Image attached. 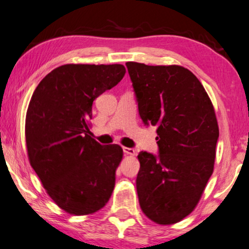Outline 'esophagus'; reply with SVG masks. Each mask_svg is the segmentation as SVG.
Instances as JSON below:
<instances>
[{
  "label": "esophagus",
  "mask_w": 249,
  "mask_h": 249,
  "mask_svg": "<svg viewBox=\"0 0 249 249\" xmlns=\"http://www.w3.org/2000/svg\"><path fill=\"white\" fill-rule=\"evenodd\" d=\"M124 154H127V156H135V154H136V151L131 147H124Z\"/></svg>",
  "instance_id": "1"
}]
</instances>
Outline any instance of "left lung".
I'll return each instance as SVG.
<instances>
[{
  "mask_svg": "<svg viewBox=\"0 0 249 249\" xmlns=\"http://www.w3.org/2000/svg\"><path fill=\"white\" fill-rule=\"evenodd\" d=\"M144 124L157 127L159 154L142 151L136 188L142 211L168 225L191 214L214 170L218 124L201 82L178 65L125 63Z\"/></svg>",
  "mask_w": 249,
  "mask_h": 249,
  "instance_id": "left-lung-1",
  "label": "left lung"
}]
</instances>
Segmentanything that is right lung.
Wrapping results in <instances>:
<instances>
[{
  "instance_id": "right-lung-1",
  "label": "right lung",
  "mask_w": 249,
  "mask_h": 249,
  "mask_svg": "<svg viewBox=\"0 0 249 249\" xmlns=\"http://www.w3.org/2000/svg\"><path fill=\"white\" fill-rule=\"evenodd\" d=\"M120 64H66L34 90L26 113L30 163L50 198L72 215H89L111 198L124 151L90 136L92 103L124 76Z\"/></svg>"
}]
</instances>
